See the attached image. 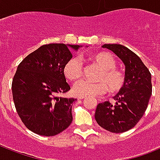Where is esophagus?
Masks as SVG:
<instances>
[{
	"instance_id": "34e87169",
	"label": "esophagus",
	"mask_w": 160,
	"mask_h": 160,
	"mask_svg": "<svg viewBox=\"0 0 160 160\" xmlns=\"http://www.w3.org/2000/svg\"><path fill=\"white\" fill-rule=\"evenodd\" d=\"M85 97H83V96H78V100H85Z\"/></svg>"
}]
</instances>
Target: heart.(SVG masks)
Segmentation results:
<instances>
[{"label":"heart","instance_id":"obj_1","mask_svg":"<svg viewBox=\"0 0 160 160\" xmlns=\"http://www.w3.org/2000/svg\"><path fill=\"white\" fill-rule=\"evenodd\" d=\"M86 60L95 64L101 71L97 76L100 82L92 83L80 80L75 85L73 91L75 95L83 97H94L105 95L109 89L112 94H116L124 89L126 77L122 70L115 68L116 61L108 52H92L86 55ZM82 63L78 58L72 57L63 67V75L70 81H76L82 76Z\"/></svg>","mask_w":160,"mask_h":160}]
</instances>
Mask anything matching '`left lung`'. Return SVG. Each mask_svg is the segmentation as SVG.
Wrapping results in <instances>:
<instances>
[{
  "mask_svg": "<svg viewBox=\"0 0 160 160\" xmlns=\"http://www.w3.org/2000/svg\"><path fill=\"white\" fill-rule=\"evenodd\" d=\"M103 48L113 51L125 65L126 83L114 95L113 105L109 101L100 103L95 118L100 127L112 133H123L134 128L146 110L152 95L151 74L140 58L125 46L105 44Z\"/></svg>",
  "mask_w": 160,
  "mask_h": 160,
  "instance_id": "left-lung-1",
  "label": "left lung"
}]
</instances>
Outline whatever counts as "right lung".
I'll use <instances>...</instances> for the list:
<instances>
[{
  "label": "right lung",
  "mask_w": 160,
  "mask_h": 160,
  "mask_svg": "<svg viewBox=\"0 0 160 160\" xmlns=\"http://www.w3.org/2000/svg\"><path fill=\"white\" fill-rule=\"evenodd\" d=\"M82 46L49 44L28 55L17 67L12 80L16 111L27 129L40 135L54 136L72 122L76 99L59 97L70 90L63 67Z\"/></svg>",
  "instance_id": "add662e5"
}]
</instances>
